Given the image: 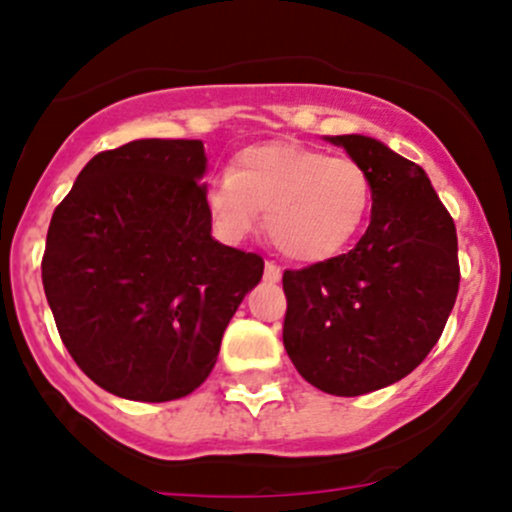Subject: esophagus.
<instances>
[{"label": "esophagus", "instance_id": "34e87169", "mask_svg": "<svg viewBox=\"0 0 512 512\" xmlns=\"http://www.w3.org/2000/svg\"><path fill=\"white\" fill-rule=\"evenodd\" d=\"M280 277H282L280 267H277L272 260H267L265 262V280L267 282H277V280H280Z\"/></svg>", "mask_w": 512, "mask_h": 512}]
</instances>
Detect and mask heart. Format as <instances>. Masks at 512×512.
I'll use <instances>...</instances> for the list:
<instances>
[{
	"instance_id": "b5f03b06",
	"label": "heart",
	"mask_w": 512,
	"mask_h": 512,
	"mask_svg": "<svg viewBox=\"0 0 512 512\" xmlns=\"http://www.w3.org/2000/svg\"><path fill=\"white\" fill-rule=\"evenodd\" d=\"M371 208V183L352 158L270 141L237 153L208 185V210L225 240H240L265 213L272 245L297 262L342 252Z\"/></svg>"
}]
</instances>
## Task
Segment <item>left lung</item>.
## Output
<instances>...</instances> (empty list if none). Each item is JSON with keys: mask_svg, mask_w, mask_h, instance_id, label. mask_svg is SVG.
<instances>
[{"mask_svg": "<svg viewBox=\"0 0 512 512\" xmlns=\"http://www.w3.org/2000/svg\"><path fill=\"white\" fill-rule=\"evenodd\" d=\"M366 170L371 223L354 250L285 270L282 342L299 374L334 396L384 389L416 369L456 304L451 213L421 165L366 136H332Z\"/></svg>", "mask_w": 512, "mask_h": 512, "instance_id": "8db88e82", "label": "left lung"}]
</instances>
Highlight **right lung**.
I'll return each instance as SVG.
<instances>
[{"mask_svg":"<svg viewBox=\"0 0 512 512\" xmlns=\"http://www.w3.org/2000/svg\"><path fill=\"white\" fill-rule=\"evenodd\" d=\"M200 141L143 138L86 163L56 205L41 282L71 359L131 401L198 389L265 262L213 240Z\"/></svg>","mask_w":512,"mask_h":512,"instance_id":"1","label":"right lung"}]
</instances>
